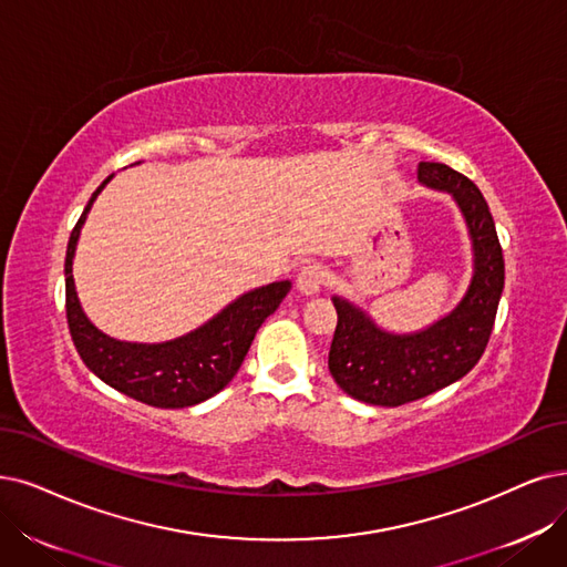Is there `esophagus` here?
Wrapping results in <instances>:
<instances>
[{
  "label": "esophagus",
  "instance_id": "1",
  "mask_svg": "<svg viewBox=\"0 0 567 567\" xmlns=\"http://www.w3.org/2000/svg\"><path fill=\"white\" fill-rule=\"evenodd\" d=\"M326 281H328V271L321 265H316V262L305 265L298 271V279H296L298 290L305 292V296H316V292H319L326 286Z\"/></svg>",
  "mask_w": 567,
  "mask_h": 567
}]
</instances>
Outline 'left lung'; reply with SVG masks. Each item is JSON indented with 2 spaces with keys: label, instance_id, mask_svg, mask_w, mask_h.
Wrapping results in <instances>:
<instances>
[{
  "label": "left lung",
  "instance_id": "1",
  "mask_svg": "<svg viewBox=\"0 0 567 567\" xmlns=\"http://www.w3.org/2000/svg\"><path fill=\"white\" fill-rule=\"evenodd\" d=\"M419 181L456 197L474 246V277L463 302L419 334H389L365 313L334 298L337 328L328 368L347 395L400 406L465 377L486 351L505 288V258L482 190L442 163H419Z\"/></svg>",
  "mask_w": 567,
  "mask_h": 567
}]
</instances>
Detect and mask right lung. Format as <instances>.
<instances>
[{"instance_id":"1","label":"right lung","mask_w":567,"mask_h":567,"mask_svg":"<svg viewBox=\"0 0 567 567\" xmlns=\"http://www.w3.org/2000/svg\"><path fill=\"white\" fill-rule=\"evenodd\" d=\"M111 178V176H109ZM109 178L93 193L79 223L74 225L64 258V307L74 347L85 365L93 370L111 389L161 410H181L193 406L223 391L251 349L254 337L269 313H275L290 281H277L246 292L216 319L195 332L178 337L165 344H130L116 342L102 334L85 319L79 305L72 258L81 225L93 207L97 193Z\"/></svg>"}]
</instances>
